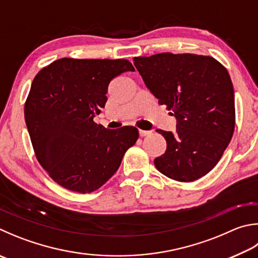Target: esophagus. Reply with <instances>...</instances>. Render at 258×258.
<instances>
[{
	"mask_svg": "<svg viewBox=\"0 0 258 258\" xmlns=\"http://www.w3.org/2000/svg\"><path fill=\"white\" fill-rule=\"evenodd\" d=\"M139 134H140V137H141V138H144V137H147V135L151 134V132H150V131H143V130H139Z\"/></svg>",
	"mask_w": 258,
	"mask_h": 258,
	"instance_id": "1",
	"label": "esophagus"
}]
</instances>
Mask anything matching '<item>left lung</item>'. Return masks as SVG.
<instances>
[{
	"mask_svg": "<svg viewBox=\"0 0 258 258\" xmlns=\"http://www.w3.org/2000/svg\"><path fill=\"white\" fill-rule=\"evenodd\" d=\"M145 86L177 119L154 166L178 181H193L221 159L235 131V93L227 69L211 56L161 53L134 57Z\"/></svg>",
	"mask_w": 258,
	"mask_h": 258,
	"instance_id": "1",
	"label": "left lung"
}]
</instances>
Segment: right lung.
<instances>
[{
    "label": "right lung",
    "instance_id": "right-lung-1",
    "mask_svg": "<svg viewBox=\"0 0 258 258\" xmlns=\"http://www.w3.org/2000/svg\"><path fill=\"white\" fill-rule=\"evenodd\" d=\"M134 71L127 59L59 58L31 83L25 119L41 167L64 188L91 193L120 166L139 139L133 126L107 130L93 121L107 101L110 81Z\"/></svg>",
    "mask_w": 258,
    "mask_h": 258
}]
</instances>
